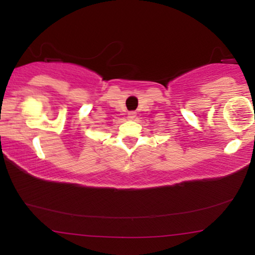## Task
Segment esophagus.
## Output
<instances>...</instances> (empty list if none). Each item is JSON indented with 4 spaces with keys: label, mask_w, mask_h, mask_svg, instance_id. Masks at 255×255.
I'll return each instance as SVG.
<instances>
[{
    "label": "esophagus",
    "mask_w": 255,
    "mask_h": 255,
    "mask_svg": "<svg viewBox=\"0 0 255 255\" xmlns=\"http://www.w3.org/2000/svg\"><path fill=\"white\" fill-rule=\"evenodd\" d=\"M135 116H136V113H134V111H130V113H128V119L133 120V119H135Z\"/></svg>",
    "instance_id": "34e87169"
}]
</instances>
